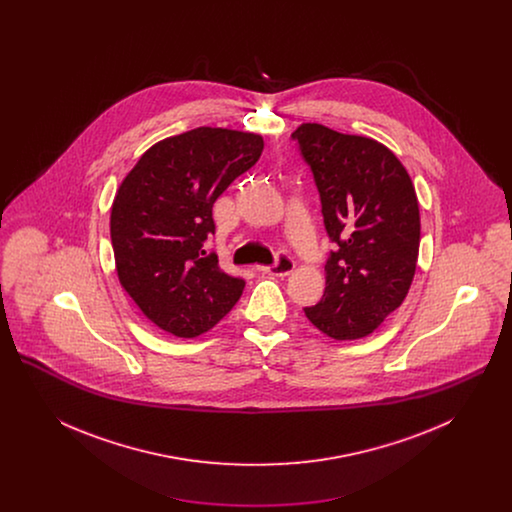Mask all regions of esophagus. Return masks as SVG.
Listing matches in <instances>:
<instances>
[{
  "mask_svg": "<svg viewBox=\"0 0 512 512\" xmlns=\"http://www.w3.org/2000/svg\"><path fill=\"white\" fill-rule=\"evenodd\" d=\"M293 268H295L293 259L286 255H280L274 265H268V267L261 265V267H257V270L263 274H272V276H288V274H292Z\"/></svg>",
  "mask_w": 512,
  "mask_h": 512,
  "instance_id": "34e87169",
  "label": "esophagus"
}]
</instances>
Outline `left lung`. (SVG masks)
Returning a JSON list of instances; mask_svg holds the SVG:
<instances>
[{
	"mask_svg": "<svg viewBox=\"0 0 512 512\" xmlns=\"http://www.w3.org/2000/svg\"><path fill=\"white\" fill-rule=\"evenodd\" d=\"M317 184L324 228L336 249L326 290L305 315L334 340L372 334L407 297L420 245L409 172L376 140L305 122L292 134Z\"/></svg>",
	"mask_w": 512,
	"mask_h": 512,
	"instance_id": "obj_1",
	"label": "left lung"
}]
</instances>
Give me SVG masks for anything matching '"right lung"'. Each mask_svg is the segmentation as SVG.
<instances>
[{"label":"right lung","mask_w":512,"mask_h":512,"mask_svg":"<svg viewBox=\"0 0 512 512\" xmlns=\"http://www.w3.org/2000/svg\"><path fill=\"white\" fill-rule=\"evenodd\" d=\"M263 138L201 126L140 157L111 209V242L122 288L153 324L195 338L226 317L245 280L203 249L215 234L213 203L263 153Z\"/></svg>","instance_id":"obj_1"}]
</instances>
